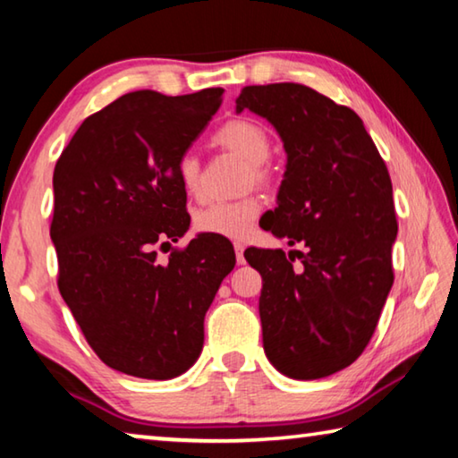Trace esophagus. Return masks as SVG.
I'll return each instance as SVG.
<instances>
[{
  "instance_id": "34e87169",
  "label": "esophagus",
  "mask_w": 458,
  "mask_h": 458,
  "mask_svg": "<svg viewBox=\"0 0 458 458\" xmlns=\"http://www.w3.org/2000/svg\"><path fill=\"white\" fill-rule=\"evenodd\" d=\"M244 244L242 242H234V250H236V260H238V265H244Z\"/></svg>"
}]
</instances>
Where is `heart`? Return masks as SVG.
I'll use <instances>...</instances> for the list:
<instances>
[{
    "label": "heart",
    "instance_id": "heart-1",
    "mask_svg": "<svg viewBox=\"0 0 458 458\" xmlns=\"http://www.w3.org/2000/svg\"><path fill=\"white\" fill-rule=\"evenodd\" d=\"M214 143L222 147L224 151H230L232 155L246 161L248 167H250L248 182H254L257 185H268L270 174L265 164L270 157V151H273V143H270V137L265 127H260L259 123L248 119L228 121L226 125H222L216 131ZM199 174L201 165L198 155L185 151L177 159V180H180L182 188L190 196H198ZM260 210L262 204L259 198L216 201V204L201 208L193 222H196V228L199 232H206V234L242 240L252 232Z\"/></svg>",
    "mask_w": 458,
    "mask_h": 458
}]
</instances>
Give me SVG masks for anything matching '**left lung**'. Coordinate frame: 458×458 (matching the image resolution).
<instances>
[{
  "label": "left lung",
  "mask_w": 458,
  "mask_h": 458,
  "mask_svg": "<svg viewBox=\"0 0 458 458\" xmlns=\"http://www.w3.org/2000/svg\"><path fill=\"white\" fill-rule=\"evenodd\" d=\"M244 108L276 129L286 153L278 206L262 228L307 246L289 257L244 252L262 276V345L281 374L319 379L360 358L392 289L390 174L358 114L303 84L244 87L236 113Z\"/></svg>",
  "instance_id": "left-lung-1"
}]
</instances>
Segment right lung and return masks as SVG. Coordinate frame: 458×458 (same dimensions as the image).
Wrapping results in <instances>:
<instances>
[{"label":"right lung","mask_w":458,"mask_h":458,"mask_svg":"<svg viewBox=\"0 0 458 458\" xmlns=\"http://www.w3.org/2000/svg\"><path fill=\"white\" fill-rule=\"evenodd\" d=\"M222 92L123 95L84 119L54 167L60 294L98 358L127 376L172 379L196 363L206 311L236 265L232 244L208 234L165 265L155 252L190 228L177 159Z\"/></svg>","instance_id":"add662e5"}]
</instances>
